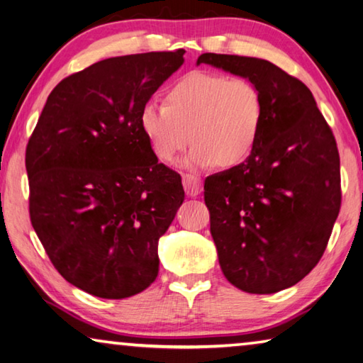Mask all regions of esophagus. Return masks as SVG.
Segmentation results:
<instances>
[{"label":"esophagus","instance_id":"34e87169","mask_svg":"<svg viewBox=\"0 0 363 363\" xmlns=\"http://www.w3.org/2000/svg\"><path fill=\"white\" fill-rule=\"evenodd\" d=\"M182 184H184V190L189 196H196L201 194L203 190V182L200 177H196L194 174H182Z\"/></svg>","mask_w":363,"mask_h":363}]
</instances>
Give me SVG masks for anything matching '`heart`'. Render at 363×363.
<instances>
[{
	"mask_svg": "<svg viewBox=\"0 0 363 363\" xmlns=\"http://www.w3.org/2000/svg\"><path fill=\"white\" fill-rule=\"evenodd\" d=\"M262 123L263 100L252 82L204 71L179 79L164 104L147 103L140 114L141 131L157 159L173 163L192 141L184 167L196 169L246 162Z\"/></svg>",
	"mask_w": 363,
	"mask_h": 363,
	"instance_id": "b5f03b06",
	"label": "heart"
}]
</instances>
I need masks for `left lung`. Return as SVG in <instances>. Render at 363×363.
Instances as JSON below:
<instances>
[{
	"instance_id": "8db88e82",
	"label": "left lung",
	"mask_w": 363,
	"mask_h": 363,
	"mask_svg": "<svg viewBox=\"0 0 363 363\" xmlns=\"http://www.w3.org/2000/svg\"><path fill=\"white\" fill-rule=\"evenodd\" d=\"M201 63L247 79L263 100L252 154L204 181L222 273L249 294L284 291L318 265L338 217L337 143L311 90L272 62L201 54Z\"/></svg>"
}]
</instances>
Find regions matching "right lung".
Wrapping results in <instances>:
<instances>
[{"label": "right lung", "instance_id": "add662e5", "mask_svg": "<svg viewBox=\"0 0 363 363\" xmlns=\"http://www.w3.org/2000/svg\"><path fill=\"white\" fill-rule=\"evenodd\" d=\"M184 54L113 57L63 79L26 146L31 225L58 273L90 295L127 298L159 274V240L184 189L140 114Z\"/></svg>", "mask_w": 363, "mask_h": 363}]
</instances>
